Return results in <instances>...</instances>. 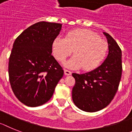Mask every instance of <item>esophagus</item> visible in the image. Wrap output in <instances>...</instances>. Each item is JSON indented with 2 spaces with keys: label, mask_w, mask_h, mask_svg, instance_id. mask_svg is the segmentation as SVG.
<instances>
[{
  "label": "esophagus",
  "mask_w": 132,
  "mask_h": 132,
  "mask_svg": "<svg viewBox=\"0 0 132 132\" xmlns=\"http://www.w3.org/2000/svg\"><path fill=\"white\" fill-rule=\"evenodd\" d=\"M64 75H70L72 74V72L68 70H64Z\"/></svg>",
  "instance_id": "34e87169"
}]
</instances>
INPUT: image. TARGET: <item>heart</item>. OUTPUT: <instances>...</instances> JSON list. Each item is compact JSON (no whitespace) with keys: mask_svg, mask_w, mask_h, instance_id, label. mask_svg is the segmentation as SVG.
I'll return each instance as SVG.
<instances>
[{"mask_svg":"<svg viewBox=\"0 0 132 132\" xmlns=\"http://www.w3.org/2000/svg\"><path fill=\"white\" fill-rule=\"evenodd\" d=\"M74 56L64 63L70 69L92 70L97 68L105 58L108 44L96 33L87 29H76L68 32L65 37L57 36L52 44L54 56L63 62L71 54Z\"/></svg>","mask_w":132,"mask_h":132,"instance_id":"heart-1","label":"heart"}]
</instances>
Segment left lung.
I'll list each match as a JSON object with an SVG mask.
<instances>
[{"mask_svg": "<svg viewBox=\"0 0 132 132\" xmlns=\"http://www.w3.org/2000/svg\"><path fill=\"white\" fill-rule=\"evenodd\" d=\"M103 34L109 47L105 61L93 70L72 74L75 79L72 101L76 107L86 112H96L107 107L117 93L121 77V50L109 34Z\"/></svg>", "mask_w": 132, "mask_h": 132, "instance_id": "8db88e82", "label": "left lung"}]
</instances>
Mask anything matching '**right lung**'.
I'll return each mask as SVG.
<instances>
[{
    "instance_id": "add662e5",
    "label": "right lung",
    "mask_w": 132,
    "mask_h": 132,
    "mask_svg": "<svg viewBox=\"0 0 132 132\" xmlns=\"http://www.w3.org/2000/svg\"><path fill=\"white\" fill-rule=\"evenodd\" d=\"M62 26L38 22L23 31L13 44L9 62L10 84L16 98L28 107L48 101L64 75L52 55V44Z\"/></svg>"
}]
</instances>
